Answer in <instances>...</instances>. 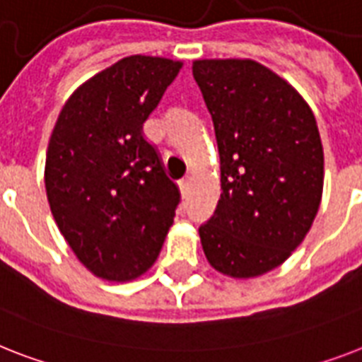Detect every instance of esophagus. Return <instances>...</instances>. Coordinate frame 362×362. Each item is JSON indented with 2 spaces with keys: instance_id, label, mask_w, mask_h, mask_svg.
<instances>
[{
  "instance_id": "34e87169",
  "label": "esophagus",
  "mask_w": 362,
  "mask_h": 362,
  "mask_svg": "<svg viewBox=\"0 0 362 362\" xmlns=\"http://www.w3.org/2000/svg\"><path fill=\"white\" fill-rule=\"evenodd\" d=\"M189 187H191V176H186V178H182V180H180L182 195H186L187 191H189Z\"/></svg>"
}]
</instances>
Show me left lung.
<instances>
[{"label": "left lung", "mask_w": 362, "mask_h": 362, "mask_svg": "<svg viewBox=\"0 0 362 362\" xmlns=\"http://www.w3.org/2000/svg\"><path fill=\"white\" fill-rule=\"evenodd\" d=\"M193 78L214 120L221 199L199 227L208 262L234 279L281 266L310 230L324 148L308 104L251 59H202Z\"/></svg>", "instance_id": "left-lung-1"}]
</instances>
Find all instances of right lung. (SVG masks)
I'll list each match as a JSON object with an SVG mask.
<instances>
[{"mask_svg": "<svg viewBox=\"0 0 362 362\" xmlns=\"http://www.w3.org/2000/svg\"><path fill=\"white\" fill-rule=\"evenodd\" d=\"M180 69L163 57L120 59L78 87L59 113L46 152V195L61 234L96 277H139L171 228L180 191L143 122Z\"/></svg>", "mask_w": 362, "mask_h": 362, "instance_id": "1", "label": "right lung"}]
</instances>
